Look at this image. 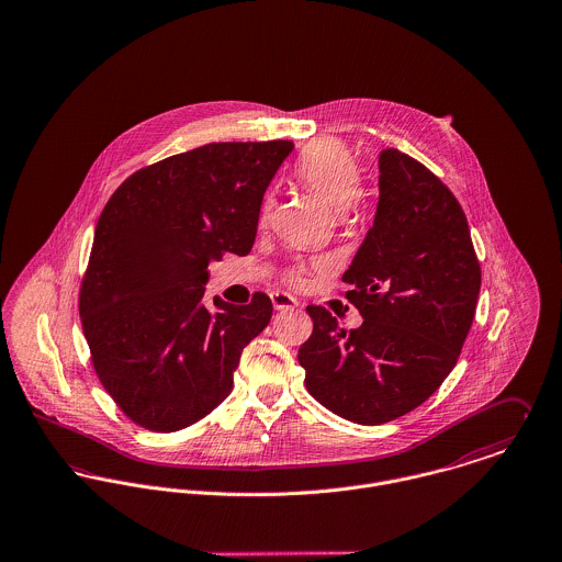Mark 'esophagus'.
<instances>
[{
  "instance_id": "esophagus-1",
  "label": "esophagus",
  "mask_w": 562,
  "mask_h": 562,
  "mask_svg": "<svg viewBox=\"0 0 562 562\" xmlns=\"http://www.w3.org/2000/svg\"><path fill=\"white\" fill-rule=\"evenodd\" d=\"M271 302H273V308H276V311H293V308H297V306H300V304H297V300H295L293 295H289V293H280V291L271 293Z\"/></svg>"
}]
</instances>
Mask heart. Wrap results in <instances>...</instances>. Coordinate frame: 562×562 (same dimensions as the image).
I'll return each mask as SVG.
<instances>
[{
  "mask_svg": "<svg viewBox=\"0 0 562 562\" xmlns=\"http://www.w3.org/2000/svg\"><path fill=\"white\" fill-rule=\"evenodd\" d=\"M295 177L314 195H318L329 211H347L360 193V164L353 150L338 139H316L300 155ZM273 200L267 198L260 209V222L269 220Z\"/></svg>",
  "mask_w": 562,
  "mask_h": 562,
  "instance_id": "b5f03b06",
  "label": "heart"
}]
</instances>
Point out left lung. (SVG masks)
I'll list each match as a JSON object with an SVG mask.
<instances>
[{
	"instance_id": "left-lung-1",
	"label": "left lung",
	"mask_w": 562,
	"mask_h": 562,
	"mask_svg": "<svg viewBox=\"0 0 562 562\" xmlns=\"http://www.w3.org/2000/svg\"><path fill=\"white\" fill-rule=\"evenodd\" d=\"M342 282L364 316L349 334L308 306L300 347L312 396L340 418L381 425L423 405L454 369L472 327L481 265L452 191L409 155H379V202Z\"/></svg>"
}]
</instances>
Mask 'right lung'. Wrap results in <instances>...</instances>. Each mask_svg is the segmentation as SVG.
<instances>
[{"label":"right lung","instance_id":"add662e5","mask_svg":"<svg viewBox=\"0 0 562 562\" xmlns=\"http://www.w3.org/2000/svg\"><path fill=\"white\" fill-rule=\"evenodd\" d=\"M291 150L289 139L204 144L137 170L108 200L79 316L94 371L135 425L172 434L231 394L273 306L265 293L204 306L209 262L251 250L262 195Z\"/></svg>","mask_w":562,"mask_h":562}]
</instances>
